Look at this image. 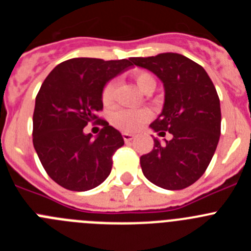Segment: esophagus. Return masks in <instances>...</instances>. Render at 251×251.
Here are the masks:
<instances>
[{
	"label": "esophagus",
	"instance_id": "obj_1",
	"mask_svg": "<svg viewBox=\"0 0 251 251\" xmlns=\"http://www.w3.org/2000/svg\"><path fill=\"white\" fill-rule=\"evenodd\" d=\"M122 136H123V139H124V142H126V143H129L130 141H133V139H134V134H132V133L124 132Z\"/></svg>",
	"mask_w": 251,
	"mask_h": 251
}]
</instances>
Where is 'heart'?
I'll return each mask as SVG.
<instances>
[{
  "instance_id": "heart-1",
  "label": "heart",
  "mask_w": 251,
  "mask_h": 251,
  "mask_svg": "<svg viewBox=\"0 0 251 251\" xmlns=\"http://www.w3.org/2000/svg\"><path fill=\"white\" fill-rule=\"evenodd\" d=\"M134 83L138 86L142 93H152L156 88V80L154 77L147 72H139L134 76ZM114 81L106 83L101 92V101L105 105L112 103L113 92H114ZM150 112L146 109H117L110 115V122L114 127L119 128L126 132H133L138 129L142 124L148 121Z\"/></svg>"
}]
</instances>
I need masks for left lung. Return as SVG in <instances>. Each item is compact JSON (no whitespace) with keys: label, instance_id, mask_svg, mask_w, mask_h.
<instances>
[{"label":"left lung","instance_id":"left-lung-1","mask_svg":"<svg viewBox=\"0 0 251 251\" xmlns=\"http://www.w3.org/2000/svg\"><path fill=\"white\" fill-rule=\"evenodd\" d=\"M134 65L159 77L165 86V104L150 127L154 138L150 153L141 157L148 181L166 190H182L205 174L216 151L221 132L220 99L205 69L176 52L133 57Z\"/></svg>","mask_w":251,"mask_h":251}]
</instances>
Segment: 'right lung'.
I'll list each match as a JSON object with an SVG mask.
<instances>
[{"label":"right lung","instance_id":"obj_1","mask_svg":"<svg viewBox=\"0 0 251 251\" xmlns=\"http://www.w3.org/2000/svg\"><path fill=\"white\" fill-rule=\"evenodd\" d=\"M133 66L129 60L74 57L55 66L35 101L32 142L46 174L70 191H88L109 176L113 154L124 145L119 130L99 119L101 92L110 79ZM103 126L95 140L88 123Z\"/></svg>","mask_w":251,"mask_h":251}]
</instances>
